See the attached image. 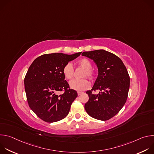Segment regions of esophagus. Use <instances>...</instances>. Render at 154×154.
Masks as SVG:
<instances>
[{
	"label": "esophagus",
	"mask_w": 154,
	"mask_h": 154,
	"mask_svg": "<svg viewBox=\"0 0 154 154\" xmlns=\"http://www.w3.org/2000/svg\"><path fill=\"white\" fill-rule=\"evenodd\" d=\"M77 94H78V96H80L81 94H82V92H80V91H78V92H77Z\"/></svg>",
	"instance_id": "1"
}]
</instances>
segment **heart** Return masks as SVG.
Segmentation results:
<instances>
[{"label": "heart", "mask_w": 154, "mask_h": 154, "mask_svg": "<svg viewBox=\"0 0 154 154\" xmlns=\"http://www.w3.org/2000/svg\"><path fill=\"white\" fill-rule=\"evenodd\" d=\"M78 64L80 67L85 69L83 77H88L93 79L94 77V72L91 69L92 63L87 58H82L78 61ZM63 73L66 79H71L74 75V68L71 63H68L63 69ZM69 86L71 89L76 91H84L90 86V83L86 79L77 80L72 79L69 82Z\"/></svg>", "instance_id": "b5f03b06"}]
</instances>
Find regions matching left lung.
I'll use <instances>...</instances> for the list:
<instances>
[{"label": "left lung", "instance_id": "left-lung-1", "mask_svg": "<svg viewBox=\"0 0 154 154\" xmlns=\"http://www.w3.org/2000/svg\"><path fill=\"white\" fill-rule=\"evenodd\" d=\"M82 56L95 62L98 75L91 90L86 91L89 100L85 110L91 117L106 121L115 116L124 105L130 87V77L122 60L116 55L103 49L83 52ZM99 90L95 95L93 91Z\"/></svg>", "mask_w": 154, "mask_h": 154}]
</instances>
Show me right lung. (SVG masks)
Returning <instances> with one entry per match:
<instances>
[{
  "label": "right lung",
  "mask_w": 154,
  "mask_h": 154,
  "mask_svg": "<svg viewBox=\"0 0 154 154\" xmlns=\"http://www.w3.org/2000/svg\"><path fill=\"white\" fill-rule=\"evenodd\" d=\"M81 53L45 54L36 58L29 67L24 79L27 102L32 110L44 121L57 122L68 115L77 93L69 89L63 69ZM63 90L65 92L60 94Z\"/></svg>",
  "instance_id": "1"
}]
</instances>
